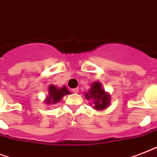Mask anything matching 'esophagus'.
Listing matches in <instances>:
<instances>
[{"instance_id": "34e87169", "label": "esophagus", "mask_w": 157, "mask_h": 157, "mask_svg": "<svg viewBox=\"0 0 157 157\" xmlns=\"http://www.w3.org/2000/svg\"><path fill=\"white\" fill-rule=\"evenodd\" d=\"M72 92H75V93H77V92H78V87H76V88H73Z\"/></svg>"}]
</instances>
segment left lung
<instances>
[{
  "label": "left lung",
  "mask_w": 157,
  "mask_h": 157,
  "mask_svg": "<svg viewBox=\"0 0 157 157\" xmlns=\"http://www.w3.org/2000/svg\"><path fill=\"white\" fill-rule=\"evenodd\" d=\"M85 94L87 99L93 98L95 100L93 108H95L96 110H103L110 105V95L101 87L100 82H93L91 88L88 90V92Z\"/></svg>",
  "instance_id": "8db88e82"
}]
</instances>
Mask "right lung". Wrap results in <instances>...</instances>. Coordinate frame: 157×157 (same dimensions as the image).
I'll use <instances>...</instances> for the list:
<instances>
[{"instance_id": "1", "label": "right lung", "mask_w": 157, "mask_h": 157, "mask_svg": "<svg viewBox=\"0 0 157 157\" xmlns=\"http://www.w3.org/2000/svg\"><path fill=\"white\" fill-rule=\"evenodd\" d=\"M70 92L68 91L65 86H64L61 88H58L56 86L53 85H50L49 87V95L47 97V99L46 102L47 104H51V103L58 102L60 99H61L65 95L70 94Z\"/></svg>"}]
</instances>
